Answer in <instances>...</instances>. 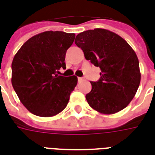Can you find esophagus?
<instances>
[{
  "label": "esophagus",
  "mask_w": 155,
  "mask_h": 155,
  "mask_svg": "<svg viewBox=\"0 0 155 155\" xmlns=\"http://www.w3.org/2000/svg\"><path fill=\"white\" fill-rule=\"evenodd\" d=\"M84 81V78L83 77H78V81L79 82H81V81Z\"/></svg>",
  "instance_id": "34e87169"
}]
</instances>
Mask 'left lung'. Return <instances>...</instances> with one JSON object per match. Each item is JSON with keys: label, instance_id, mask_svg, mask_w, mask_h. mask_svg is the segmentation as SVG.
<instances>
[{"label": "left lung", "instance_id": "left-lung-1", "mask_svg": "<svg viewBox=\"0 0 155 155\" xmlns=\"http://www.w3.org/2000/svg\"><path fill=\"white\" fill-rule=\"evenodd\" d=\"M74 42L86 60L101 70L100 79L91 81L92 89L85 98L89 106L103 114L124 109L140 83L136 52L121 37L104 28L84 31Z\"/></svg>", "mask_w": 155, "mask_h": 155}]
</instances>
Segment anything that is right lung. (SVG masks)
I'll use <instances>...</instances> for the list:
<instances>
[{"instance_id": "1", "label": "right lung", "mask_w": 155, "mask_h": 155, "mask_svg": "<svg viewBox=\"0 0 155 155\" xmlns=\"http://www.w3.org/2000/svg\"><path fill=\"white\" fill-rule=\"evenodd\" d=\"M74 37L46 31L30 38L14 57L11 83L20 102L34 115L48 117L66 108L78 79L57 72L66 68V51Z\"/></svg>"}]
</instances>
